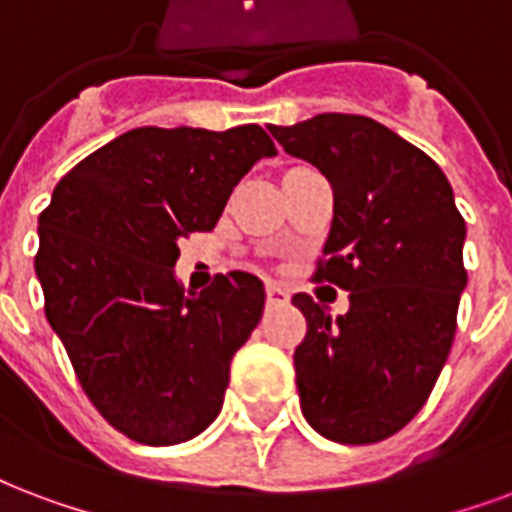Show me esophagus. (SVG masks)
Here are the masks:
<instances>
[{
	"label": "esophagus",
	"mask_w": 512,
	"mask_h": 512,
	"mask_svg": "<svg viewBox=\"0 0 512 512\" xmlns=\"http://www.w3.org/2000/svg\"><path fill=\"white\" fill-rule=\"evenodd\" d=\"M265 300H268V306H282V303L290 300V295H287V290H282V287L268 284V287H265Z\"/></svg>",
	"instance_id": "obj_1"
}]
</instances>
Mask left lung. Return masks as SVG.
Here are the masks:
<instances>
[{"instance_id":"8db88e82","label":"left lung","mask_w":512,"mask_h":512,"mask_svg":"<svg viewBox=\"0 0 512 512\" xmlns=\"http://www.w3.org/2000/svg\"><path fill=\"white\" fill-rule=\"evenodd\" d=\"M268 131L333 185L314 282L349 292L335 319L306 292L292 298L308 322L300 411L327 440L378 443L421 411L454 343L467 284L454 190L427 152L370 117L325 112Z\"/></svg>"}]
</instances>
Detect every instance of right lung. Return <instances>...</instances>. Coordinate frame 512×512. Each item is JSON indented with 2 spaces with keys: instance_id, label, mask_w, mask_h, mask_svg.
<instances>
[{
  "instance_id": "right-lung-1",
  "label": "right lung",
  "mask_w": 512,
  "mask_h": 512,
  "mask_svg": "<svg viewBox=\"0 0 512 512\" xmlns=\"http://www.w3.org/2000/svg\"><path fill=\"white\" fill-rule=\"evenodd\" d=\"M271 155L255 123L134 128L61 177L39 214L45 317L88 400L136 443H185L220 413L230 360L263 317V282L230 271L185 292L177 241L212 230Z\"/></svg>"
}]
</instances>
